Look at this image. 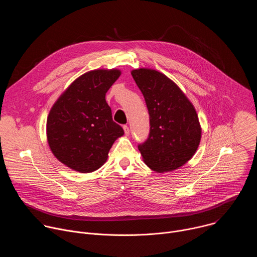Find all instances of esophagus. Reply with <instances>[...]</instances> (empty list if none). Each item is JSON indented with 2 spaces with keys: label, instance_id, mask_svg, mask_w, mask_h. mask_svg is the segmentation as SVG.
Wrapping results in <instances>:
<instances>
[{
  "label": "esophagus",
  "instance_id": "1",
  "mask_svg": "<svg viewBox=\"0 0 257 257\" xmlns=\"http://www.w3.org/2000/svg\"><path fill=\"white\" fill-rule=\"evenodd\" d=\"M123 129H124V132H125V135H127V136H128V135H129V134H130V129H129V127H128V126H126V125H125V126H124V127H123Z\"/></svg>",
  "mask_w": 257,
  "mask_h": 257
}]
</instances>
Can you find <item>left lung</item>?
<instances>
[{"label": "left lung", "mask_w": 257, "mask_h": 257, "mask_svg": "<svg viewBox=\"0 0 257 257\" xmlns=\"http://www.w3.org/2000/svg\"><path fill=\"white\" fill-rule=\"evenodd\" d=\"M150 114V135L138 150L158 173L185 165L195 154L201 127L195 108L178 85L163 73L140 68L131 72Z\"/></svg>", "instance_id": "1"}]
</instances>
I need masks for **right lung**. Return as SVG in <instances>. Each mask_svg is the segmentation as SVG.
<instances>
[{"label":"right lung","mask_w":257,"mask_h":257,"mask_svg":"<svg viewBox=\"0 0 257 257\" xmlns=\"http://www.w3.org/2000/svg\"><path fill=\"white\" fill-rule=\"evenodd\" d=\"M121 75L118 69H98L73 81L51 108L47 137L54 156L70 169L90 173L107 159L124 134L112 118L105 93Z\"/></svg>","instance_id":"add662e5"}]
</instances>
